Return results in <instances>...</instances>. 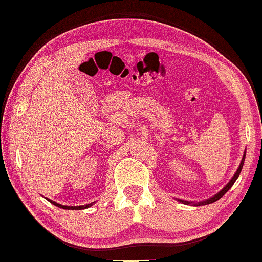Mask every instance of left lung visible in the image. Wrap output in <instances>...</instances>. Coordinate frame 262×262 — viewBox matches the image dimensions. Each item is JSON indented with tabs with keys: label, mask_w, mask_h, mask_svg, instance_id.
<instances>
[{
	"label": "left lung",
	"mask_w": 262,
	"mask_h": 262,
	"mask_svg": "<svg viewBox=\"0 0 262 262\" xmlns=\"http://www.w3.org/2000/svg\"><path fill=\"white\" fill-rule=\"evenodd\" d=\"M244 161H245V154H244V156H243V161H242V163H241V165H239V167H238V170H237V172H236V174L233 176V178L229 181L228 183V185L225 186V187L221 190L220 193H217L215 196H212V198H210V199H208V200H206V201H203V202H199L198 205H205V203H212V202H215V201H217L219 200V199H221L222 196H223V195L228 192V190L232 187V185L234 184V181L237 180V178L239 177V174H241V172H242V168H243V165H244ZM180 202H183V203H186V205H190V202H188V201H183V200H179Z\"/></svg>",
	"instance_id": "obj_1"
}]
</instances>
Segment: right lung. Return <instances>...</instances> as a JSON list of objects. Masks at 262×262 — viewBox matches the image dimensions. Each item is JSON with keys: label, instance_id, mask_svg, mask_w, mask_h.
I'll list each match as a JSON object with an SVG mask.
<instances>
[{"label": "right lung", "instance_id": "right-lung-1", "mask_svg": "<svg viewBox=\"0 0 262 262\" xmlns=\"http://www.w3.org/2000/svg\"><path fill=\"white\" fill-rule=\"evenodd\" d=\"M48 201H50L51 203H53V205L59 207V208H62V209H72V210H81V209H85V208H89L91 207L94 203H89V205H85V206H78V207H68V206H62V205H59V203H56L55 201H52L48 199Z\"/></svg>", "mask_w": 262, "mask_h": 262}]
</instances>
